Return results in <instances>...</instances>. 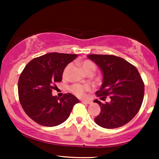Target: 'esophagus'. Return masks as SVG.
Segmentation results:
<instances>
[{"mask_svg":"<svg viewBox=\"0 0 159 159\" xmlns=\"http://www.w3.org/2000/svg\"><path fill=\"white\" fill-rule=\"evenodd\" d=\"M81 102L84 103V104H87V105H88V104H91V103H92V102H90V101H87V100H81Z\"/></svg>","mask_w":159,"mask_h":159,"instance_id":"obj_1","label":"esophagus"}]
</instances>
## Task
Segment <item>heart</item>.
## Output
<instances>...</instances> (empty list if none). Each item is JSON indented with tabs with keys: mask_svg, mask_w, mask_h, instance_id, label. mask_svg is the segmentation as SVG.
Returning a JSON list of instances; mask_svg holds the SVG:
<instances>
[{
	"mask_svg": "<svg viewBox=\"0 0 159 159\" xmlns=\"http://www.w3.org/2000/svg\"><path fill=\"white\" fill-rule=\"evenodd\" d=\"M81 65L82 68H83L85 73H88V72H93V73L95 71H96V65H95L92 61H88V60L84 61ZM69 67H70L69 65H68L64 69V72H63V75L66 73L67 71L69 70ZM70 90L75 95V96H78V97H83V96H84L86 92L91 90V87L89 85H81L78 84H76L72 85V87H70Z\"/></svg>",
	"mask_w": 159,
	"mask_h": 159,
	"instance_id": "heart-1",
	"label": "heart"
}]
</instances>
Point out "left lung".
<instances>
[{
	"instance_id": "left-lung-1",
	"label": "left lung",
	"mask_w": 159,
	"mask_h": 159,
	"mask_svg": "<svg viewBox=\"0 0 159 159\" xmlns=\"http://www.w3.org/2000/svg\"><path fill=\"white\" fill-rule=\"evenodd\" d=\"M102 72L103 80L96 96L109 102L102 103L97 99L101 113L95 123L105 129H115L125 125L135 116L143 102L144 84L136 67L114 55L90 54L87 56Z\"/></svg>"
}]
</instances>
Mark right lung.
<instances>
[{"mask_svg": "<svg viewBox=\"0 0 159 159\" xmlns=\"http://www.w3.org/2000/svg\"><path fill=\"white\" fill-rule=\"evenodd\" d=\"M77 57L57 52L44 54L29 62L20 75L19 102L26 114L36 123L48 127L60 125L79 102L71 93L61 98L52 96V89L62 81L65 67Z\"/></svg>", "mask_w": 159, "mask_h": 159, "instance_id": "add662e5", "label": "right lung"}]
</instances>
